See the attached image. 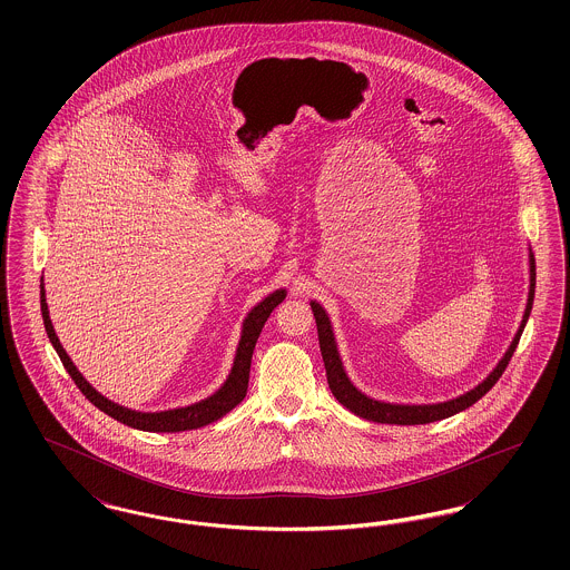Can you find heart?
Instances as JSON below:
<instances>
[{
  "instance_id": "1",
  "label": "heart",
  "mask_w": 570,
  "mask_h": 570,
  "mask_svg": "<svg viewBox=\"0 0 570 570\" xmlns=\"http://www.w3.org/2000/svg\"><path fill=\"white\" fill-rule=\"evenodd\" d=\"M188 254H203V256H191L196 261L191 263H198L200 267H205V272H219V269H226L230 265V256L226 252H222L219 247H198L196 244H188L184 247Z\"/></svg>"
}]
</instances>
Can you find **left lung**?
I'll list each match as a JSON object with an SVG mask.
<instances>
[{"label": "left lung", "mask_w": 570, "mask_h": 570, "mask_svg": "<svg viewBox=\"0 0 570 570\" xmlns=\"http://www.w3.org/2000/svg\"><path fill=\"white\" fill-rule=\"evenodd\" d=\"M286 298V291L279 288L272 293L269 297L263 298L245 318L244 331H242V342L237 348L235 356V365L230 370V376L224 382V386H219L216 393L198 404H191L188 407H177V410H164V412H138L130 407L119 406L115 402H110L109 397H105L102 393H98L87 380L82 379L81 372L77 370V365L72 363V358L66 354L63 346L59 344V337L55 335L51 318H49V305H47V293H45V284L40 279V309H42V321L47 335L53 344L55 351L59 354L66 372L70 374V379L75 380V384L81 389L82 395L98 407L105 414L112 416L115 421L135 428L140 432H186V430H198L205 428L209 423H214L217 419H222L226 412H230L245 397L247 391V380H249V363H252V353L256 346V340L263 331V326L267 323V318L272 316L273 309Z\"/></svg>", "instance_id": "8db88e82"}]
</instances>
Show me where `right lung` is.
<instances>
[{
    "label": "right lung",
    "instance_id": "add662e5",
    "mask_svg": "<svg viewBox=\"0 0 570 570\" xmlns=\"http://www.w3.org/2000/svg\"><path fill=\"white\" fill-rule=\"evenodd\" d=\"M532 301H534V269H530V293H528V305H525L523 321H521L519 333H517L511 348L504 354V358L495 365V370L476 389H472L470 393L461 395L458 400H451V402H444V404H435V406H391V404H380L376 400H370L367 395H363L351 382L346 370H344V363H342L340 353H337L333 326H331L325 307L321 303H316V301H312L309 305H312V312H314V318H316V328H318L321 354H323V361H325L326 382H328L331 393L337 397V402L344 404L348 410H353L354 414L367 419V421L391 423V425L393 423L395 425H423V423H434V421L449 419V416L458 414L461 410L472 406L476 400H481L489 389L498 382V379L502 376V372L507 370L511 356L515 353L519 335H521L523 326L528 323V316H530V309H532Z\"/></svg>",
    "mask_w": 570,
    "mask_h": 570
}]
</instances>
